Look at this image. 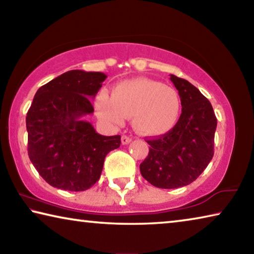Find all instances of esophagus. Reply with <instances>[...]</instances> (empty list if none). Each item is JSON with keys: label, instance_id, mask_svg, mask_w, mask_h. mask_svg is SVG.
<instances>
[{"label": "esophagus", "instance_id": "1", "mask_svg": "<svg viewBox=\"0 0 254 254\" xmlns=\"http://www.w3.org/2000/svg\"><path fill=\"white\" fill-rule=\"evenodd\" d=\"M132 141L130 136L127 135H122V144H128Z\"/></svg>", "mask_w": 254, "mask_h": 254}]
</instances>
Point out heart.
<instances>
[{
  "mask_svg": "<svg viewBox=\"0 0 254 254\" xmlns=\"http://www.w3.org/2000/svg\"><path fill=\"white\" fill-rule=\"evenodd\" d=\"M178 93L160 81L137 77L120 81L112 96L101 93L96 98L98 118L110 124H121L132 117V126L142 135L158 136L169 132L180 114Z\"/></svg>",
  "mask_w": 254,
  "mask_h": 254,
  "instance_id": "1",
  "label": "heart"
}]
</instances>
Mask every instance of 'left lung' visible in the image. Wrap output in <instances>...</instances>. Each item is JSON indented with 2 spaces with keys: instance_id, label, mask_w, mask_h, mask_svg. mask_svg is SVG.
Here are the masks:
<instances>
[{
  "instance_id": "8db88e82",
  "label": "left lung",
  "mask_w": 254,
  "mask_h": 254,
  "mask_svg": "<svg viewBox=\"0 0 254 254\" xmlns=\"http://www.w3.org/2000/svg\"><path fill=\"white\" fill-rule=\"evenodd\" d=\"M182 102V114L169 132L147 140L148 157L140 165L142 177L158 188H178L191 184L214 154L217 120L212 104L188 80L170 75Z\"/></svg>"
}]
</instances>
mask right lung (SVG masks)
<instances>
[{"label":"right lung","instance_id":"right-lung-1","mask_svg":"<svg viewBox=\"0 0 254 254\" xmlns=\"http://www.w3.org/2000/svg\"><path fill=\"white\" fill-rule=\"evenodd\" d=\"M100 71L69 70L41 86L27 113L28 154L53 187L69 191L91 188L101 177L106 154L121 136H105L83 117L106 79Z\"/></svg>","mask_w":254,"mask_h":254}]
</instances>
